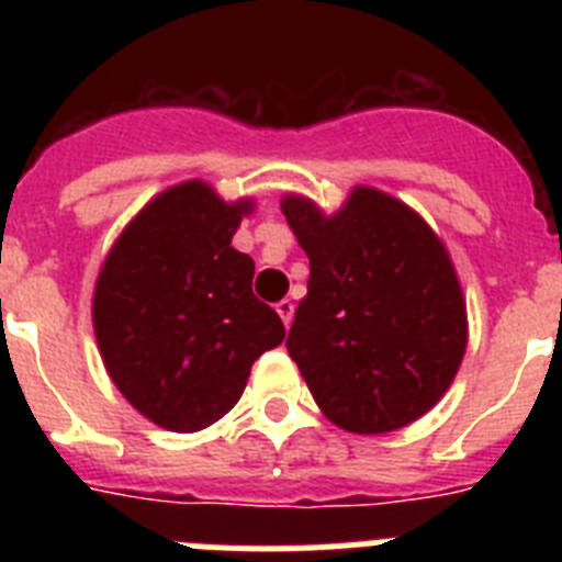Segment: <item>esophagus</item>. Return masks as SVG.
I'll list each match as a JSON object with an SVG mask.
<instances>
[{
  "label": "esophagus",
  "instance_id": "obj_1",
  "mask_svg": "<svg viewBox=\"0 0 562 562\" xmlns=\"http://www.w3.org/2000/svg\"><path fill=\"white\" fill-rule=\"evenodd\" d=\"M276 312L281 315V321H284V326L292 324V315H295V304H292L290 297H284V301H278L276 304Z\"/></svg>",
  "mask_w": 562,
  "mask_h": 562
}]
</instances>
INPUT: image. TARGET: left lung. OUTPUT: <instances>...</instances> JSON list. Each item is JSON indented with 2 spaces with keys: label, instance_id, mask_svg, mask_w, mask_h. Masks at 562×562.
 <instances>
[{
  "label": "left lung",
  "instance_id": "left-lung-1",
  "mask_svg": "<svg viewBox=\"0 0 562 562\" xmlns=\"http://www.w3.org/2000/svg\"><path fill=\"white\" fill-rule=\"evenodd\" d=\"M310 256L306 297L286 351L317 408L349 434H389L428 414L467 349V310L448 247L419 213L357 186L326 216L306 196L281 200Z\"/></svg>",
  "mask_w": 562,
  "mask_h": 562
}]
</instances>
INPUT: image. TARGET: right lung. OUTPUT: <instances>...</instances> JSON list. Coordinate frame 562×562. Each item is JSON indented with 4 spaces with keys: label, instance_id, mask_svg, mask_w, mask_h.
Instances as JSON below:
<instances>
[{
    "label": "right lung",
    "instance_id": "obj_1",
    "mask_svg": "<svg viewBox=\"0 0 562 562\" xmlns=\"http://www.w3.org/2000/svg\"><path fill=\"white\" fill-rule=\"evenodd\" d=\"M252 200L188 180L154 196L117 236L92 295L103 366L160 428L193 434L227 414L252 362L284 340L252 295L256 265L231 245Z\"/></svg>",
    "mask_w": 562,
    "mask_h": 562
}]
</instances>
